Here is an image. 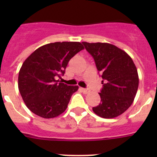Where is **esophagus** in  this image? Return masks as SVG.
<instances>
[{
	"label": "esophagus",
	"instance_id": "34e87169",
	"mask_svg": "<svg viewBox=\"0 0 157 157\" xmlns=\"http://www.w3.org/2000/svg\"><path fill=\"white\" fill-rule=\"evenodd\" d=\"M81 90H82V92L84 93V94H88V93L90 92V90H89L88 89H86V88H82Z\"/></svg>",
	"mask_w": 157,
	"mask_h": 157
}]
</instances>
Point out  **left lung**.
<instances>
[{
    "label": "left lung",
    "mask_w": 157,
    "mask_h": 157,
    "mask_svg": "<svg viewBox=\"0 0 157 157\" xmlns=\"http://www.w3.org/2000/svg\"><path fill=\"white\" fill-rule=\"evenodd\" d=\"M101 74V103L93 111L100 117L119 116L132 105L138 88V75L134 61L125 51L109 43L82 42Z\"/></svg>",
    "instance_id": "obj_1"
}]
</instances>
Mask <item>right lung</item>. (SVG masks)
I'll list each match as a JSON object with an SVG mask.
<instances>
[{
    "instance_id": "1",
    "label": "right lung",
    "mask_w": 157,
    "mask_h": 157,
    "mask_svg": "<svg viewBox=\"0 0 157 157\" xmlns=\"http://www.w3.org/2000/svg\"><path fill=\"white\" fill-rule=\"evenodd\" d=\"M83 48L76 41L49 43L37 48L23 62L18 86L24 103L33 113L50 119L66 110L78 86L66 85L57 78L63 75L69 60Z\"/></svg>"
}]
</instances>
